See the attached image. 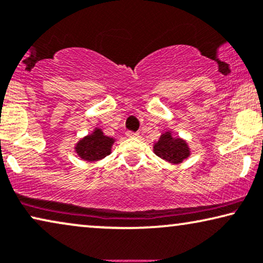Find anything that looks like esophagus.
<instances>
[{
    "label": "esophagus",
    "instance_id": "1",
    "mask_svg": "<svg viewBox=\"0 0 263 263\" xmlns=\"http://www.w3.org/2000/svg\"><path fill=\"white\" fill-rule=\"evenodd\" d=\"M126 136L130 137V138H137V137H139V133H138V132L127 131V132H126Z\"/></svg>",
    "mask_w": 263,
    "mask_h": 263
}]
</instances>
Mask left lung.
Returning <instances> with one entry per match:
<instances>
[{
    "instance_id": "obj_1",
    "label": "left lung",
    "mask_w": 263,
    "mask_h": 263,
    "mask_svg": "<svg viewBox=\"0 0 263 263\" xmlns=\"http://www.w3.org/2000/svg\"><path fill=\"white\" fill-rule=\"evenodd\" d=\"M154 151L158 157L170 163H181L190 156V147L181 138H173L170 132L161 136L158 142L154 145Z\"/></svg>"
}]
</instances>
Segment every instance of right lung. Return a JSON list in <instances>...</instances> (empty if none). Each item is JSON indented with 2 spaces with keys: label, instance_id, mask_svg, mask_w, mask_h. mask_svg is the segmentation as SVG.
<instances>
[{
  "label": "right lung",
  "instance_id": "1",
  "mask_svg": "<svg viewBox=\"0 0 263 263\" xmlns=\"http://www.w3.org/2000/svg\"><path fill=\"white\" fill-rule=\"evenodd\" d=\"M113 138L105 136L100 128L81 139L76 145V153L84 161H99L110 154Z\"/></svg>",
  "mask_w": 263,
  "mask_h": 263
}]
</instances>
